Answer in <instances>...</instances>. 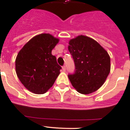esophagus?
<instances>
[{"label": "esophagus", "instance_id": "34e87169", "mask_svg": "<svg viewBox=\"0 0 130 130\" xmlns=\"http://www.w3.org/2000/svg\"><path fill=\"white\" fill-rule=\"evenodd\" d=\"M62 70H63V72H65V70H66V68H65V65L62 67Z\"/></svg>", "mask_w": 130, "mask_h": 130}]
</instances>
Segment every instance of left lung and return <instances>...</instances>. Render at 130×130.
I'll use <instances>...</instances> for the list:
<instances>
[{
    "mask_svg": "<svg viewBox=\"0 0 130 130\" xmlns=\"http://www.w3.org/2000/svg\"><path fill=\"white\" fill-rule=\"evenodd\" d=\"M68 49L75 63V73L68 75L77 91L87 94L99 89L110 71V58L107 51L95 40L77 36L69 41Z\"/></svg>",
    "mask_w": 130,
    "mask_h": 130,
    "instance_id": "left-lung-1",
    "label": "left lung"
}]
</instances>
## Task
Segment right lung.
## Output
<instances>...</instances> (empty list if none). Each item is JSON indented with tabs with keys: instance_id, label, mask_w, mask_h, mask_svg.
I'll return each mask as SVG.
<instances>
[{
	"instance_id": "1",
	"label": "right lung",
	"mask_w": 130,
	"mask_h": 130,
	"mask_svg": "<svg viewBox=\"0 0 130 130\" xmlns=\"http://www.w3.org/2000/svg\"><path fill=\"white\" fill-rule=\"evenodd\" d=\"M59 39L50 34L36 36L19 51L15 60L16 72L21 83L35 94H44L53 86L61 67L52 55Z\"/></svg>"
}]
</instances>
